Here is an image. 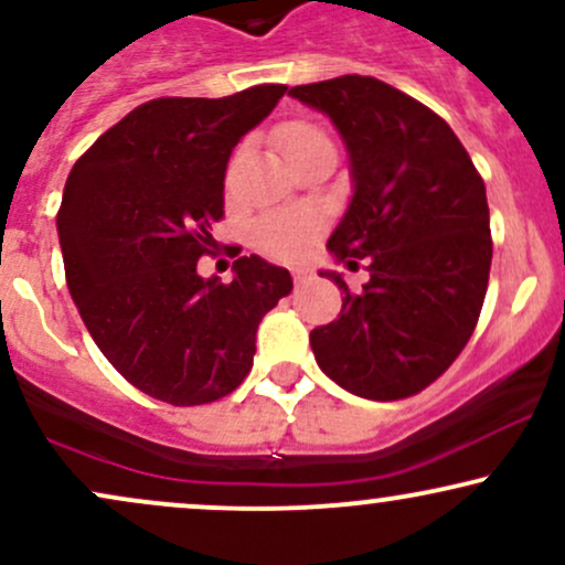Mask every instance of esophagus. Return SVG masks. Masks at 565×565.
<instances>
[{"label":"esophagus","mask_w":565,"mask_h":565,"mask_svg":"<svg viewBox=\"0 0 565 565\" xmlns=\"http://www.w3.org/2000/svg\"><path fill=\"white\" fill-rule=\"evenodd\" d=\"M291 276H295V284H305V281H310V270L308 268H295L291 270Z\"/></svg>","instance_id":"1"}]
</instances>
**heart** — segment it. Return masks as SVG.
Here are the masks:
<instances>
[{"mask_svg":"<svg viewBox=\"0 0 565 565\" xmlns=\"http://www.w3.org/2000/svg\"><path fill=\"white\" fill-rule=\"evenodd\" d=\"M281 146L287 151V159L291 153H297L305 146H313V142H327L329 138L321 132L319 127L305 125V121H295L281 129ZM321 231V217L310 210H291V212H278L263 220L260 228H257V246L265 255L278 257V260H295L308 252L310 242L316 238V233Z\"/></svg>","mask_w":565,"mask_h":565,"instance_id":"obj_1","label":"heart"}]
</instances>
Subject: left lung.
Segmentation results:
<instances>
[{
    "label": "left lung",
    "mask_w": 565,
    "mask_h": 565,
    "mask_svg": "<svg viewBox=\"0 0 565 565\" xmlns=\"http://www.w3.org/2000/svg\"><path fill=\"white\" fill-rule=\"evenodd\" d=\"M289 95L327 114L345 142L353 196L327 249L369 281L310 332L321 372L348 393L398 401L438 380L468 345L491 268L486 185L451 127L374 79L337 76Z\"/></svg>",
    "instance_id": "1"
}]
</instances>
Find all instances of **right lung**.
<instances>
[{
	"mask_svg": "<svg viewBox=\"0 0 565 565\" xmlns=\"http://www.w3.org/2000/svg\"><path fill=\"white\" fill-rule=\"evenodd\" d=\"M287 87L159 97L76 161L57 212L71 300L127 382L172 406L223 398L255 359L263 316L291 291L287 268L249 255L231 284L196 263L217 242L231 151Z\"/></svg>",
	"mask_w": 565,
	"mask_h": 565,
	"instance_id": "obj_1",
	"label": "right lung"
}]
</instances>
